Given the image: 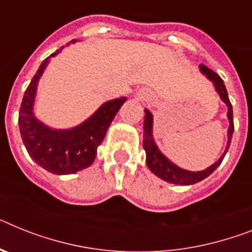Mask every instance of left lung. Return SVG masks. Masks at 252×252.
<instances>
[{
    "instance_id": "1",
    "label": "left lung",
    "mask_w": 252,
    "mask_h": 252,
    "mask_svg": "<svg viewBox=\"0 0 252 252\" xmlns=\"http://www.w3.org/2000/svg\"><path fill=\"white\" fill-rule=\"evenodd\" d=\"M200 70L202 74H205L208 79H210L213 82L215 87V91L218 92V94L220 96L221 101H223L228 107V120H229V128H228V142L227 147H225V151H224L223 155L219 158L218 161H215L211 166H209L208 169L201 170V172H189V170H186V169H182L179 166H177L175 164H173L170 160H169L166 156H164L161 154V151L158 150V147L156 146L155 141H154V136H152V114L150 113L149 110L145 109V122H143V149L146 151V162H147V166L151 170L156 177H158L162 181L169 182V183H173V185H181V186H189L194 185L197 182L202 181L206 177L214 172L218 166L220 165L221 161H223L224 156L227 154L228 149H229L230 139H232V134H233L234 126H233V110H232V103L229 101V97H228L227 88L224 86L221 78L218 75L217 73L209 69L208 66L205 65H200Z\"/></svg>"
}]
</instances>
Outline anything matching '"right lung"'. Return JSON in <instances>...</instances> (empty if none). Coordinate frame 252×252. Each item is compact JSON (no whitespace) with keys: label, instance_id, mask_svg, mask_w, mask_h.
I'll return each mask as SVG.
<instances>
[{"label":"right lung","instance_id":"obj_1","mask_svg":"<svg viewBox=\"0 0 252 252\" xmlns=\"http://www.w3.org/2000/svg\"><path fill=\"white\" fill-rule=\"evenodd\" d=\"M63 48L50 58L56 56ZM50 58L42 61L25 91L19 111V129L29 156L38 165L54 174H73L88 168L94 161L97 147L102 143L110 124L126 98L120 97L107 101L86 122L70 129L50 128L39 122L33 113L38 80L50 63Z\"/></svg>","mask_w":252,"mask_h":252}]
</instances>
